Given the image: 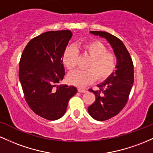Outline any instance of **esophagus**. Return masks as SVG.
I'll use <instances>...</instances> for the list:
<instances>
[{
    "label": "esophagus",
    "mask_w": 153,
    "mask_h": 153,
    "mask_svg": "<svg viewBox=\"0 0 153 153\" xmlns=\"http://www.w3.org/2000/svg\"><path fill=\"white\" fill-rule=\"evenodd\" d=\"M78 92H82V93H84V92H87V90H84V89H81V88H78Z\"/></svg>",
    "instance_id": "esophagus-1"
}]
</instances>
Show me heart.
Segmentation results:
<instances>
[{"mask_svg": "<svg viewBox=\"0 0 153 153\" xmlns=\"http://www.w3.org/2000/svg\"><path fill=\"white\" fill-rule=\"evenodd\" d=\"M82 53L90 58L86 65V70H76L68 76V81L71 85L84 87L97 79L104 81L114 73L116 68L117 60L112 53L99 41L85 42L79 45ZM78 51L74 46H68L63 53L62 61L68 70L76 67Z\"/></svg>", "mask_w": 153, "mask_h": 153, "instance_id": "b5f03b06", "label": "heart"}]
</instances>
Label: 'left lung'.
Wrapping results in <instances>:
<instances>
[{"label":"left lung","mask_w":153,"mask_h":153,"mask_svg":"<svg viewBox=\"0 0 153 153\" xmlns=\"http://www.w3.org/2000/svg\"><path fill=\"white\" fill-rule=\"evenodd\" d=\"M90 33L105 39L117 59L116 71L97 85L99 90H89L96 98L88 107L89 114L94 119L102 121L116 116L126 105L134 83V65L122 41L108 32L90 31Z\"/></svg>","instance_id":"1"}]
</instances>
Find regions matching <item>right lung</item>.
<instances>
[{"label":"right lung","instance_id":"right-lung-1","mask_svg":"<svg viewBox=\"0 0 153 153\" xmlns=\"http://www.w3.org/2000/svg\"><path fill=\"white\" fill-rule=\"evenodd\" d=\"M71 37L70 30L41 34L28 42L20 59L19 78L26 101L50 121L62 117L77 92L74 86L58 85L65 75L62 56Z\"/></svg>","mask_w":153,"mask_h":153}]
</instances>
